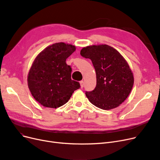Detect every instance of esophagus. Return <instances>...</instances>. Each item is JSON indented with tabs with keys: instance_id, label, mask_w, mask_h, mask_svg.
<instances>
[{
	"instance_id": "34e87169",
	"label": "esophagus",
	"mask_w": 160,
	"mask_h": 160,
	"mask_svg": "<svg viewBox=\"0 0 160 160\" xmlns=\"http://www.w3.org/2000/svg\"><path fill=\"white\" fill-rule=\"evenodd\" d=\"M80 85H81V88H83L84 87V81H80Z\"/></svg>"
}]
</instances>
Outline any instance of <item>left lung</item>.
I'll return each mask as SVG.
<instances>
[{"instance_id":"8db88e82","label":"left lung","mask_w":160,"mask_h":160,"mask_svg":"<svg viewBox=\"0 0 160 160\" xmlns=\"http://www.w3.org/2000/svg\"><path fill=\"white\" fill-rule=\"evenodd\" d=\"M80 54L91 60L96 72L97 84L85 95L90 102L101 109L109 110L122 104L133 85V76L120 53L107 45L83 48Z\"/></svg>"}]
</instances>
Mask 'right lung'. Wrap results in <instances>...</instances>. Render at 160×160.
<instances>
[{
    "label": "right lung",
    "mask_w": 160,
    "mask_h": 160,
    "mask_svg": "<svg viewBox=\"0 0 160 160\" xmlns=\"http://www.w3.org/2000/svg\"><path fill=\"white\" fill-rule=\"evenodd\" d=\"M75 49L72 45L55 43L34 61L28 75V86L33 98L44 107H61L81 88L79 82L71 79V67L66 63Z\"/></svg>",
    "instance_id": "add662e5"
}]
</instances>
